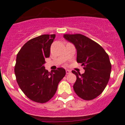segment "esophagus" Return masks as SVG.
Wrapping results in <instances>:
<instances>
[{
    "label": "esophagus",
    "mask_w": 125,
    "mask_h": 125,
    "mask_svg": "<svg viewBox=\"0 0 125 125\" xmlns=\"http://www.w3.org/2000/svg\"><path fill=\"white\" fill-rule=\"evenodd\" d=\"M70 73H71V71H70V70H66V74H70Z\"/></svg>",
    "instance_id": "1"
}]
</instances>
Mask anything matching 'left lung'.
<instances>
[{"label": "left lung", "mask_w": 125, "mask_h": 125, "mask_svg": "<svg viewBox=\"0 0 125 125\" xmlns=\"http://www.w3.org/2000/svg\"><path fill=\"white\" fill-rule=\"evenodd\" d=\"M77 50V62L83 66L82 74L72 71L77 77L73 88L77 95L85 100L95 99L108 84L111 71L109 55L99 44L80 34H65Z\"/></svg>", "instance_id": "left-lung-1"}]
</instances>
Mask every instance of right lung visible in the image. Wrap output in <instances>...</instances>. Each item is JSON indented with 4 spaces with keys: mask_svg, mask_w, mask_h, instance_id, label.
I'll list each match as a JSON object with an SVG mask.
<instances>
[{
    "mask_svg": "<svg viewBox=\"0 0 125 125\" xmlns=\"http://www.w3.org/2000/svg\"><path fill=\"white\" fill-rule=\"evenodd\" d=\"M55 37V34H43L31 39L22 46L16 57L14 73L17 83L27 97L37 103L49 101L66 74L62 68L50 73L44 66Z\"/></svg>",
    "mask_w": 125,
    "mask_h": 125,
    "instance_id": "add662e5",
    "label": "right lung"
}]
</instances>
